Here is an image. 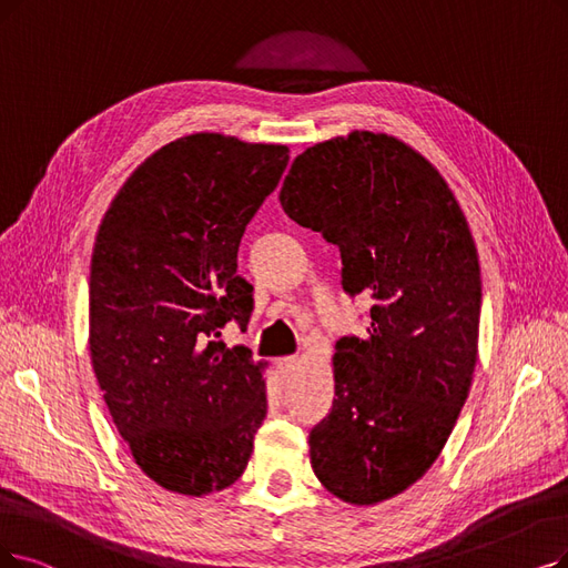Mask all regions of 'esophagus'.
<instances>
[{
	"label": "esophagus",
	"instance_id": "obj_1",
	"mask_svg": "<svg viewBox=\"0 0 568 568\" xmlns=\"http://www.w3.org/2000/svg\"><path fill=\"white\" fill-rule=\"evenodd\" d=\"M301 363V356L298 354H293V356H284V358H280V371L282 373H291L293 368H296Z\"/></svg>",
	"mask_w": 568,
	"mask_h": 568
}]
</instances>
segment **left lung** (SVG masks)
<instances>
[{
	"instance_id": "8db88e82",
	"label": "left lung",
	"mask_w": 568,
	"mask_h": 568,
	"mask_svg": "<svg viewBox=\"0 0 568 568\" xmlns=\"http://www.w3.org/2000/svg\"><path fill=\"white\" fill-rule=\"evenodd\" d=\"M280 202L339 246L349 296L373 298L368 337L335 343L333 407L310 430L314 475L345 504L387 501L438 459L466 403L478 361V248L440 172L384 132L305 149Z\"/></svg>"
}]
</instances>
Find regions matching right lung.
Here are the masks:
<instances>
[{
  "instance_id": "1",
  "label": "right lung",
  "mask_w": 568,
  "mask_h": 568,
  "mask_svg": "<svg viewBox=\"0 0 568 568\" xmlns=\"http://www.w3.org/2000/svg\"><path fill=\"white\" fill-rule=\"evenodd\" d=\"M286 163L284 144L189 134L151 153L100 223L90 361L134 464L168 491L231 487L267 415L265 366L219 337L252 316L237 248Z\"/></svg>"
}]
</instances>
